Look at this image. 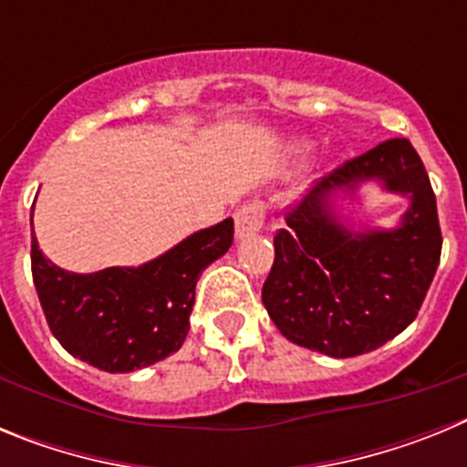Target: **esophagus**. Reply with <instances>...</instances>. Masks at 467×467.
I'll use <instances>...</instances> for the list:
<instances>
[{
  "instance_id": "esophagus-1",
  "label": "esophagus",
  "mask_w": 467,
  "mask_h": 467,
  "mask_svg": "<svg viewBox=\"0 0 467 467\" xmlns=\"http://www.w3.org/2000/svg\"><path fill=\"white\" fill-rule=\"evenodd\" d=\"M264 226V205L262 203H247L236 213V238H250L259 234Z\"/></svg>"
}]
</instances>
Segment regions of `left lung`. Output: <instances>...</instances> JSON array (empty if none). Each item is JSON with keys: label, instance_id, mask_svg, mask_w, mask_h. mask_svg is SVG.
Returning a JSON list of instances; mask_svg holds the SVG:
<instances>
[{"label": "left lung", "instance_id": "obj_1", "mask_svg": "<svg viewBox=\"0 0 467 467\" xmlns=\"http://www.w3.org/2000/svg\"><path fill=\"white\" fill-rule=\"evenodd\" d=\"M367 182L410 201L398 227L358 230L338 210ZM274 238L262 301L285 339L329 358L379 348L410 327L435 278L442 231L423 161L395 138L323 177Z\"/></svg>", "mask_w": 467, "mask_h": 467}]
</instances>
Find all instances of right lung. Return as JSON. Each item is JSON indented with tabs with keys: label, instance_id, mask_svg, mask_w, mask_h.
I'll use <instances>...</instances> for the list:
<instances>
[{
	"label": "right lung",
	"instance_id": "obj_1",
	"mask_svg": "<svg viewBox=\"0 0 467 467\" xmlns=\"http://www.w3.org/2000/svg\"><path fill=\"white\" fill-rule=\"evenodd\" d=\"M234 241V220L201 229L140 266L72 274L32 238V278L53 337L102 372H135L180 350L196 283Z\"/></svg>",
	"mask_w": 467,
	"mask_h": 467
}]
</instances>
